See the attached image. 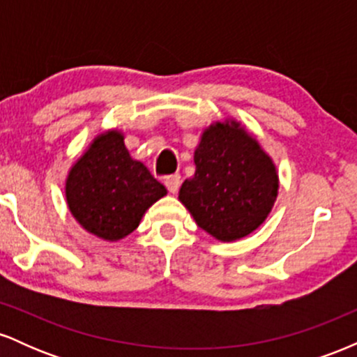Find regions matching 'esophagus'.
I'll return each mask as SVG.
<instances>
[{"label": "esophagus", "instance_id": "obj_1", "mask_svg": "<svg viewBox=\"0 0 357 357\" xmlns=\"http://www.w3.org/2000/svg\"><path fill=\"white\" fill-rule=\"evenodd\" d=\"M165 184H166V188H167V191L169 192H178V190H179V184H181V176L179 174H171V176H167V178L165 179Z\"/></svg>", "mask_w": 357, "mask_h": 357}]
</instances>
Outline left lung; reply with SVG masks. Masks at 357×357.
Listing matches in <instances>:
<instances>
[{
  "instance_id": "obj_1",
  "label": "left lung",
  "mask_w": 357,
  "mask_h": 357,
  "mask_svg": "<svg viewBox=\"0 0 357 357\" xmlns=\"http://www.w3.org/2000/svg\"><path fill=\"white\" fill-rule=\"evenodd\" d=\"M195 165L178 198L213 238L240 240L267 220L278 195L277 166L240 122L225 119L208 126Z\"/></svg>"
}]
</instances>
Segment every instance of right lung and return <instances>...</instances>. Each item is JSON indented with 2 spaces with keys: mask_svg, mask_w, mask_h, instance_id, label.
Wrapping results in <instances>:
<instances>
[{
  "mask_svg": "<svg viewBox=\"0 0 357 357\" xmlns=\"http://www.w3.org/2000/svg\"><path fill=\"white\" fill-rule=\"evenodd\" d=\"M167 195L149 169L132 159L124 134L109 129L90 142L65 179V198L72 216L105 241L126 238L144 213Z\"/></svg>",
  "mask_w": 357,
  "mask_h": 357,
  "instance_id": "right-lung-1",
  "label": "right lung"
}]
</instances>
